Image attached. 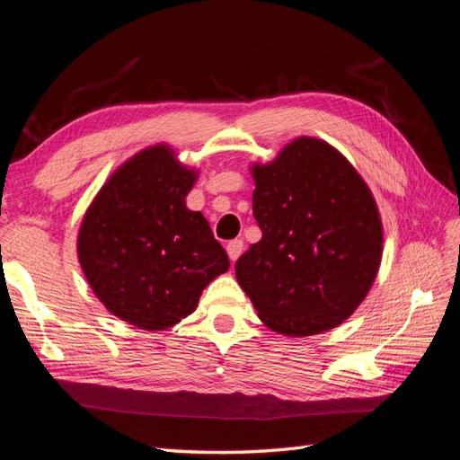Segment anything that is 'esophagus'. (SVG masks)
I'll list each match as a JSON object with an SVG mask.
<instances>
[{
  "mask_svg": "<svg viewBox=\"0 0 460 460\" xmlns=\"http://www.w3.org/2000/svg\"><path fill=\"white\" fill-rule=\"evenodd\" d=\"M243 251H244V244L241 239H234V241L227 243V254H229L231 261H237L239 256L243 254Z\"/></svg>",
  "mask_w": 460,
  "mask_h": 460,
  "instance_id": "esophagus-1",
  "label": "esophagus"
}]
</instances>
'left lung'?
I'll use <instances>...</instances> for the list:
<instances>
[{"mask_svg":"<svg viewBox=\"0 0 460 460\" xmlns=\"http://www.w3.org/2000/svg\"><path fill=\"white\" fill-rule=\"evenodd\" d=\"M251 173L261 239L234 264L239 285L273 332L333 330L360 306L382 264L372 190L343 154L314 137L288 142Z\"/></svg>","mask_w":460,"mask_h":460,"instance_id":"left-lung-1","label":"left lung"}]
</instances>
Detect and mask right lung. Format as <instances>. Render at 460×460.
I'll return each instance as SVG.
<instances>
[{"label": "right lung", "mask_w": 460, "mask_h": 460, "mask_svg": "<svg viewBox=\"0 0 460 460\" xmlns=\"http://www.w3.org/2000/svg\"><path fill=\"white\" fill-rule=\"evenodd\" d=\"M199 172L169 144L115 169L84 212L76 254L113 316L146 332L173 327L199 306L229 258L200 212L187 208Z\"/></svg>", "instance_id": "obj_1"}]
</instances>
